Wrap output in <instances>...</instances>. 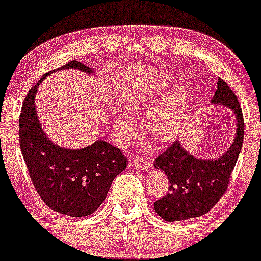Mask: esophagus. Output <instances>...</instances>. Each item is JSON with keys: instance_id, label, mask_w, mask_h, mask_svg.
Wrapping results in <instances>:
<instances>
[{"instance_id": "obj_1", "label": "esophagus", "mask_w": 261, "mask_h": 261, "mask_svg": "<svg viewBox=\"0 0 261 261\" xmlns=\"http://www.w3.org/2000/svg\"><path fill=\"white\" fill-rule=\"evenodd\" d=\"M133 167L136 168L137 170H148L149 169L150 164L149 162L141 158V156H136V158L133 159Z\"/></svg>"}]
</instances>
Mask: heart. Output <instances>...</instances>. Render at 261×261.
I'll use <instances>...</instances> for the list:
<instances>
[{
	"label": "heart",
	"instance_id": "heart-1",
	"mask_svg": "<svg viewBox=\"0 0 261 261\" xmlns=\"http://www.w3.org/2000/svg\"><path fill=\"white\" fill-rule=\"evenodd\" d=\"M175 82L174 75L162 73L136 87L124 100V107L128 112L148 111L168 94L147 118L148 129L158 139H168L176 133L192 93L190 85L186 81ZM113 129L118 141L124 144L134 128L127 114L117 113L113 116Z\"/></svg>",
	"mask_w": 261,
	"mask_h": 261
}]
</instances>
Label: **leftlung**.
Segmentation results:
<instances>
[{
    "label": "left lung",
    "mask_w": 261,
    "mask_h": 261,
    "mask_svg": "<svg viewBox=\"0 0 261 261\" xmlns=\"http://www.w3.org/2000/svg\"><path fill=\"white\" fill-rule=\"evenodd\" d=\"M212 105L228 107L235 116L234 141L225 153L214 159L192 155L176 139L156 156L154 168L165 173L169 193L154 203L155 212L167 221H180L206 214L228 188L230 175L242 150L244 119L239 100L230 87L218 80Z\"/></svg>",
    "instance_id": "left-lung-1"
}]
</instances>
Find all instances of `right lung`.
<instances>
[{
    "label": "right lung",
    "instance_id": "add662e5",
    "mask_svg": "<svg viewBox=\"0 0 261 261\" xmlns=\"http://www.w3.org/2000/svg\"><path fill=\"white\" fill-rule=\"evenodd\" d=\"M61 69H78L94 74L93 69L71 61ZM44 74L27 93L19 117V148L33 186L48 208L69 217H86L105 201L114 178L127 167L118 148L98 139L81 149H68L53 143L42 129L36 109L38 86Z\"/></svg>",
    "mask_w": 261,
    "mask_h": 261
}]
</instances>
